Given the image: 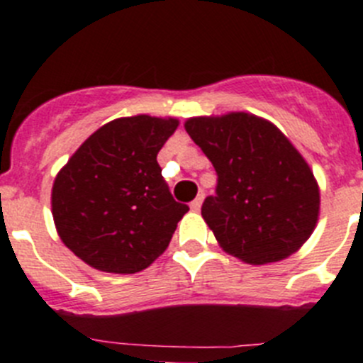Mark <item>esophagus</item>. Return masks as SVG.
<instances>
[{"instance_id":"1","label":"esophagus","mask_w":363,"mask_h":363,"mask_svg":"<svg viewBox=\"0 0 363 363\" xmlns=\"http://www.w3.org/2000/svg\"><path fill=\"white\" fill-rule=\"evenodd\" d=\"M202 201H204V193H201V195H199V197L195 199L191 204H189V208H191L193 211H199V209H201V206H202Z\"/></svg>"}]
</instances>
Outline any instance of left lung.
<instances>
[{"instance_id": "1", "label": "left lung", "mask_w": 363, "mask_h": 363, "mask_svg": "<svg viewBox=\"0 0 363 363\" xmlns=\"http://www.w3.org/2000/svg\"><path fill=\"white\" fill-rule=\"evenodd\" d=\"M184 127L218 175L202 216L220 247L250 265L296 252L313 233L320 195L289 138L247 113L189 118Z\"/></svg>"}]
</instances>
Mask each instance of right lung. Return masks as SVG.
<instances>
[{
	"label": "right lung",
	"instance_id": "obj_1",
	"mask_svg": "<svg viewBox=\"0 0 363 363\" xmlns=\"http://www.w3.org/2000/svg\"><path fill=\"white\" fill-rule=\"evenodd\" d=\"M175 118L105 123L57 174L52 213L64 245L96 270L135 274L170 243L188 206L172 197L157 154Z\"/></svg>",
	"mask_w": 363,
	"mask_h": 363
}]
</instances>
